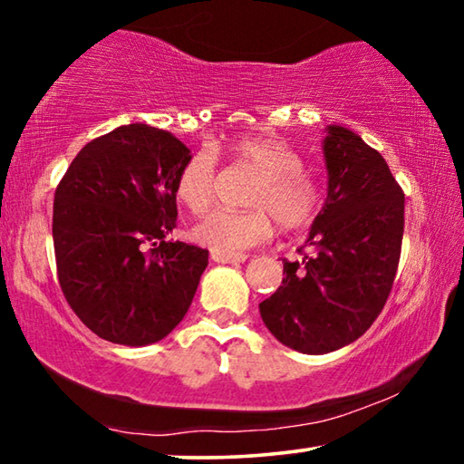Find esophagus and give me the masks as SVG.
<instances>
[{
	"label": "esophagus",
	"instance_id": "esophagus-1",
	"mask_svg": "<svg viewBox=\"0 0 464 464\" xmlns=\"http://www.w3.org/2000/svg\"><path fill=\"white\" fill-rule=\"evenodd\" d=\"M211 259L218 261V264H240V261L246 259L245 253H221V251H211Z\"/></svg>",
	"mask_w": 464,
	"mask_h": 464
}]
</instances>
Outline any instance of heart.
<instances>
[{
    "instance_id": "heart-1",
    "label": "heart",
    "mask_w": 464,
    "mask_h": 464,
    "mask_svg": "<svg viewBox=\"0 0 464 464\" xmlns=\"http://www.w3.org/2000/svg\"><path fill=\"white\" fill-rule=\"evenodd\" d=\"M232 163L257 171L246 194L253 209H219L194 227L200 245L221 253L264 245L274 237L276 224L285 232L312 226L324 205L318 178L304 167V157L276 138H243L227 146ZM218 194V157L198 150L186 160L176 178V197L188 211L200 216Z\"/></svg>"
}]
</instances>
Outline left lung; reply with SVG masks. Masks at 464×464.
Instances as JSON below:
<instances>
[{"label":"left lung","instance_id":"obj_1","mask_svg":"<svg viewBox=\"0 0 464 464\" xmlns=\"http://www.w3.org/2000/svg\"><path fill=\"white\" fill-rule=\"evenodd\" d=\"M328 194L301 261L282 259L278 291L259 304L266 326L301 353L362 337L392 293L404 237V190L358 133L328 127Z\"/></svg>","mask_w":464,"mask_h":464}]
</instances>
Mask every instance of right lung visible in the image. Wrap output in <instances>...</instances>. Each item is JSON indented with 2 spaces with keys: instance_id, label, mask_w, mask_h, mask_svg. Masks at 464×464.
<instances>
[{
  "instance_id": "right-lung-1",
  "label": "right lung",
  "mask_w": 464,
  "mask_h": 464,
  "mask_svg": "<svg viewBox=\"0 0 464 464\" xmlns=\"http://www.w3.org/2000/svg\"><path fill=\"white\" fill-rule=\"evenodd\" d=\"M188 159L171 131L131 123L87 142L60 179L52 218L58 282L100 339L157 343L192 304L209 251L167 240Z\"/></svg>"
}]
</instances>
